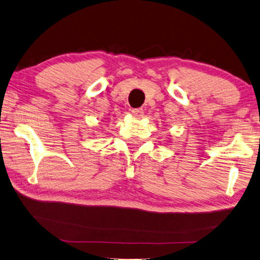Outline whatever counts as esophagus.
Instances as JSON below:
<instances>
[{
  "instance_id": "34e87169",
  "label": "esophagus",
  "mask_w": 260,
  "mask_h": 260,
  "mask_svg": "<svg viewBox=\"0 0 260 260\" xmlns=\"http://www.w3.org/2000/svg\"><path fill=\"white\" fill-rule=\"evenodd\" d=\"M131 115H133V116H135V117H137V118H140V117H143L144 112H143V109H140V108L131 109Z\"/></svg>"
}]
</instances>
